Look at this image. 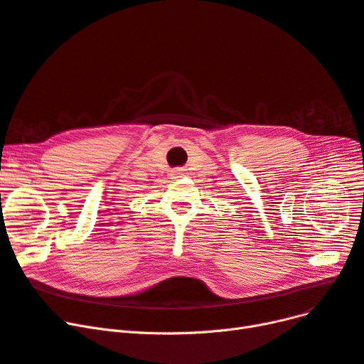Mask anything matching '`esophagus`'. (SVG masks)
<instances>
[{
  "mask_svg": "<svg viewBox=\"0 0 364 364\" xmlns=\"http://www.w3.org/2000/svg\"><path fill=\"white\" fill-rule=\"evenodd\" d=\"M171 175H172V178H180V177H183V175H184V169H173L171 172Z\"/></svg>",
  "mask_w": 364,
  "mask_h": 364,
  "instance_id": "1",
  "label": "esophagus"
}]
</instances>
